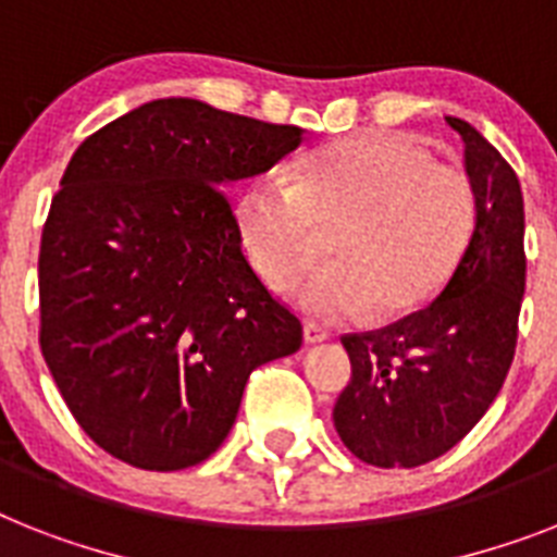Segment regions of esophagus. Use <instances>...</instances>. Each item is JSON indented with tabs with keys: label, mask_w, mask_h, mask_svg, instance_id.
<instances>
[{
	"label": "esophagus",
	"mask_w": 557,
	"mask_h": 557,
	"mask_svg": "<svg viewBox=\"0 0 557 557\" xmlns=\"http://www.w3.org/2000/svg\"><path fill=\"white\" fill-rule=\"evenodd\" d=\"M302 337H306V343H323L329 337V332L318 323H306L302 325Z\"/></svg>",
	"instance_id": "34e87169"
}]
</instances>
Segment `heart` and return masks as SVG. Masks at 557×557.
<instances>
[{
	"label": "heart",
	"instance_id": "b5f03b06",
	"mask_svg": "<svg viewBox=\"0 0 557 557\" xmlns=\"http://www.w3.org/2000/svg\"><path fill=\"white\" fill-rule=\"evenodd\" d=\"M478 220L472 180L400 134H357L309 153L280 176H255L234 200L251 269L286 288L318 260L320 228H334L329 260L292 288L318 320L409 314L441 292L467 255Z\"/></svg>",
	"mask_w": 557,
	"mask_h": 557
}]
</instances>
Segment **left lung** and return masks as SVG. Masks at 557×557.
<instances>
[{
  "instance_id": "8db88e82",
  "label": "left lung",
  "mask_w": 557,
  "mask_h": 557,
  "mask_svg": "<svg viewBox=\"0 0 557 557\" xmlns=\"http://www.w3.org/2000/svg\"><path fill=\"white\" fill-rule=\"evenodd\" d=\"M478 220L467 255L426 309L374 332L343 334L351 381L334 404L346 449L381 469L441 458L486 414L512 366L527 255L523 194L512 165L463 120Z\"/></svg>"
}]
</instances>
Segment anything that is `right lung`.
Segmentation results:
<instances>
[{"instance_id": "obj_1", "label": "right lung", "mask_w": 557, "mask_h": 557, "mask_svg": "<svg viewBox=\"0 0 557 557\" xmlns=\"http://www.w3.org/2000/svg\"><path fill=\"white\" fill-rule=\"evenodd\" d=\"M297 125L153 99L76 148L42 228L39 346L90 441L137 469L197 467L248 374L302 325L248 265L223 185L302 143Z\"/></svg>"}]
</instances>
